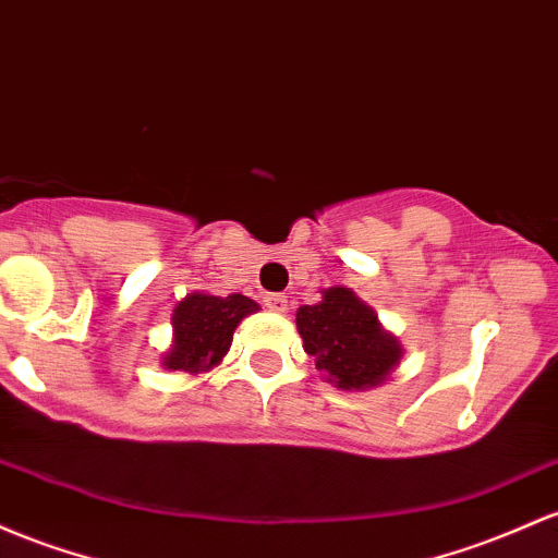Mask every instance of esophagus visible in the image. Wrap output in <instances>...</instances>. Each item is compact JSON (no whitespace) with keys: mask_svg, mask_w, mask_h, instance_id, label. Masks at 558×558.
I'll use <instances>...</instances> for the list:
<instances>
[{"mask_svg":"<svg viewBox=\"0 0 558 558\" xmlns=\"http://www.w3.org/2000/svg\"><path fill=\"white\" fill-rule=\"evenodd\" d=\"M265 304L272 312H286L289 310V296H283V293H267Z\"/></svg>","mask_w":558,"mask_h":558,"instance_id":"esophagus-1","label":"esophagus"}]
</instances>
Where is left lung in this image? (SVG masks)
<instances>
[{
  "instance_id": "left-lung-1",
  "label": "left lung",
  "mask_w": 558,
  "mask_h": 558,
  "mask_svg": "<svg viewBox=\"0 0 558 558\" xmlns=\"http://www.w3.org/2000/svg\"><path fill=\"white\" fill-rule=\"evenodd\" d=\"M296 328L317 371L328 373L339 389L376 387L402 357V347L378 326L376 312L349 289H328L320 304L299 307Z\"/></svg>"
}]
</instances>
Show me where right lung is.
I'll list each match as a JSON object with an SVG mask.
<instances>
[{"instance_id": "1", "label": "right lung", "mask_w": 558, "mask_h": 558, "mask_svg": "<svg viewBox=\"0 0 558 558\" xmlns=\"http://www.w3.org/2000/svg\"><path fill=\"white\" fill-rule=\"evenodd\" d=\"M259 304L241 293L230 296H209L193 293L174 307V347L169 349L163 365L171 371H209L228 354L232 344V330Z\"/></svg>"}]
</instances>
